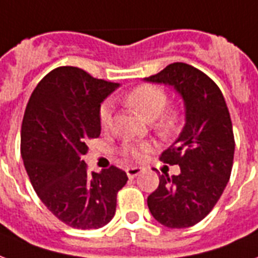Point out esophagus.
<instances>
[{"mask_svg": "<svg viewBox=\"0 0 258 258\" xmlns=\"http://www.w3.org/2000/svg\"><path fill=\"white\" fill-rule=\"evenodd\" d=\"M127 176L130 177V178H135V177L139 174V173L142 172V168H138V166H134V168H127Z\"/></svg>", "mask_w": 258, "mask_h": 258, "instance_id": "1", "label": "esophagus"}]
</instances>
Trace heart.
<instances>
[{
  "label": "heart",
  "mask_w": 258,
  "mask_h": 258,
  "mask_svg": "<svg viewBox=\"0 0 258 258\" xmlns=\"http://www.w3.org/2000/svg\"><path fill=\"white\" fill-rule=\"evenodd\" d=\"M123 101L127 107H130L133 111L145 117L146 120H154L155 130L168 137L173 134L178 127L180 123V112L176 108H170L165 111L166 104H168V96L165 90L160 86L155 85H141L133 89L130 93H127L123 97ZM100 119V125L104 130L111 127L112 123V105L109 103H105L100 108L98 113ZM150 149L147 143H125L123 146V154L135 160H139L145 151Z\"/></svg>",
  "instance_id": "b5f03b06"
}]
</instances>
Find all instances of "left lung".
Returning <instances> with one entry per match:
<instances>
[{
    "instance_id": "left-lung-1",
    "label": "left lung",
    "mask_w": 258,
    "mask_h": 258,
    "mask_svg": "<svg viewBox=\"0 0 258 258\" xmlns=\"http://www.w3.org/2000/svg\"><path fill=\"white\" fill-rule=\"evenodd\" d=\"M145 81L173 88L185 111L181 133L161 155L181 172L160 176L147 206L161 225L190 227L210 214L229 182L235 149L229 109L215 82L190 64L170 63Z\"/></svg>"
}]
</instances>
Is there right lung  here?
Segmentation results:
<instances>
[{
	"label": "right lung",
	"instance_id": "obj_1",
	"mask_svg": "<svg viewBox=\"0 0 258 258\" xmlns=\"http://www.w3.org/2000/svg\"><path fill=\"white\" fill-rule=\"evenodd\" d=\"M119 84L82 69L48 73L31 94L21 124V157L33 189L59 221L81 230L100 229L116 212V196L128 177L111 166L88 172L86 142L101 133L100 108Z\"/></svg>",
	"mask_w": 258,
	"mask_h": 258
}]
</instances>
